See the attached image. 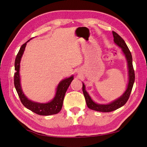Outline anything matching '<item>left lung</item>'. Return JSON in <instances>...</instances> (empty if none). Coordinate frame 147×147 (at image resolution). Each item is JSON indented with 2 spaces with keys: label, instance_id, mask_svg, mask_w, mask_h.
Listing matches in <instances>:
<instances>
[{
  "label": "left lung",
  "instance_id": "left-lung-1",
  "mask_svg": "<svg viewBox=\"0 0 147 147\" xmlns=\"http://www.w3.org/2000/svg\"><path fill=\"white\" fill-rule=\"evenodd\" d=\"M113 38H114V42L117 45L121 48L123 53L125 55L127 62V66H128V72H129V82L127 84V87L126 91L123 93V94L119 97L117 100H115L112 102H110L109 104H96L93 101L90 95L85 90V86L84 83H83L82 90L83 94L85 98L86 105L89 109L91 110L97 111L100 112H110L117 110L120 107H121L125 104L127 100L129 98V96L132 91L135 81V73L134 70L133 68L132 65V57L131 53L129 50V48L126 44L124 40L119 36V35L114 31H112Z\"/></svg>",
  "mask_w": 147,
  "mask_h": 147
}]
</instances>
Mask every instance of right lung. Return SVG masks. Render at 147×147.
Returning <instances> with one entry per match:
<instances>
[{
	"instance_id": "right-lung-1",
	"label": "right lung",
	"mask_w": 147,
	"mask_h": 147,
	"mask_svg": "<svg viewBox=\"0 0 147 147\" xmlns=\"http://www.w3.org/2000/svg\"><path fill=\"white\" fill-rule=\"evenodd\" d=\"M30 40H29L27 42H28ZM27 42L24 43L21 47L19 52L16 55L15 61V70L16 72L14 75V84L18 94L19 96L22 104H23L25 107L31 110L35 113L39 115H44V116L56 114L59 113L62 109L65 94L74 79L73 75L69 78L63 80L59 83L56 89V95L53 99L50 102H48V103L43 104L38 103V102H35L29 100L25 96L23 91H22L20 76V61L21 57L23 55Z\"/></svg>"
}]
</instances>
